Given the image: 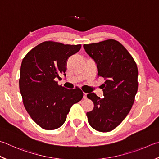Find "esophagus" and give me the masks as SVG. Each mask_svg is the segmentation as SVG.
I'll return each mask as SVG.
<instances>
[{
	"label": "esophagus",
	"instance_id": "obj_1",
	"mask_svg": "<svg viewBox=\"0 0 159 159\" xmlns=\"http://www.w3.org/2000/svg\"><path fill=\"white\" fill-rule=\"evenodd\" d=\"M83 99H87V93H85V92H83Z\"/></svg>",
	"mask_w": 159,
	"mask_h": 159
}]
</instances>
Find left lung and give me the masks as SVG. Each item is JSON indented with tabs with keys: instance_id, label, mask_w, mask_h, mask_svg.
Wrapping results in <instances>:
<instances>
[{
	"instance_id": "8db88e82",
	"label": "left lung",
	"mask_w": 159,
	"mask_h": 159,
	"mask_svg": "<svg viewBox=\"0 0 159 159\" xmlns=\"http://www.w3.org/2000/svg\"><path fill=\"white\" fill-rule=\"evenodd\" d=\"M84 49L97 64L98 76L106 80L102 85L103 99L96 94H87L94 108L87 112L92 128L100 132L115 129L131 111L137 93L138 67L124 46L110 39L83 45Z\"/></svg>"
}]
</instances>
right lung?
Listing matches in <instances>:
<instances>
[{"instance_id":"right-lung-1","label":"right lung","mask_w":159,"mask_h":159,"mask_svg":"<svg viewBox=\"0 0 159 159\" xmlns=\"http://www.w3.org/2000/svg\"><path fill=\"white\" fill-rule=\"evenodd\" d=\"M81 45L46 41L36 46L23 59L19 89L23 103L30 117L40 127L53 130L67 119L72 105L82 99L79 88L69 89L56 80L67 70L69 57Z\"/></svg>"}]
</instances>
